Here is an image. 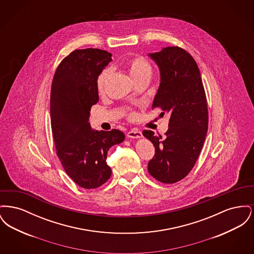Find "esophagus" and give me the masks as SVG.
Returning a JSON list of instances; mask_svg holds the SVG:
<instances>
[{
    "mask_svg": "<svg viewBox=\"0 0 254 254\" xmlns=\"http://www.w3.org/2000/svg\"><path fill=\"white\" fill-rule=\"evenodd\" d=\"M142 136H143V134H142V132H141L140 130H138V129H131V130H129V131L127 132V137L133 138V139L142 138Z\"/></svg>",
    "mask_w": 254,
    "mask_h": 254,
    "instance_id": "esophagus-1",
    "label": "esophagus"
}]
</instances>
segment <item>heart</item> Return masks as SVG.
<instances>
[{"label":"heart","mask_w":254,"mask_h":254,"mask_svg":"<svg viewBox=\"0 0 254 254\" xmlns=\"http://www.w3.org/2000/svg\"><path fill=\"white\" fill-rule=\"evenodd\" d=\"M125 66L135 83L143 80L149 81L152 76V66L149 64V62L143 56L138 55L130 58L126 63ZM110 76H111L110 68H105L98 75L96 79V86L97 90L100 94L105 91L106 85L109 82Z\"/></svg>","instance_id":"heart-1"}]
</instances>
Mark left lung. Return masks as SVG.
Returning a JSON list of instances; mask_svg holds the SVG:
<instances>
[{
	"mask_svg": "<svg viewBox=\"0 0 254 254\" xmlns=\"http://www.w3.org/2000/svg\"><path fill=\"white\" fill-rule=\"evenodd\" d=\"M148 56L161 77L152 109L160 108L170 118L164 139L143 131L155 147L147 170L158 181L173 184L190 172L204 145L208 125L205 89L196 62L185 49L168 47Z\"/></svg>",
	"mask_w": 254,
	"mask_h": 254,
	"instance_id": "obj_1",
	"label": "left lung"
}]
</instances>
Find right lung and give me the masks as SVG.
Here are the masks:
<instances>
[{
  "instance_id": "obj_1",
  "label": "right lung",
  "mask_w": 254,
  "mask_h": 254,
  "mask_svg": "<svg viewBox=\"0 0 254 254\" xmlns=\"http://www.w3.org/2000/svg\"><path fill=\"white\" fill-rule=\"evenodd\" d=\"M111 56L101 49H76L61 62L51 85L50 121L57 156L66 174L86 190L109 180L108 151L125 140L121 130H93L88 122L90 109L99 101L97 77Z\"/></svg>"
}]
</instances>
